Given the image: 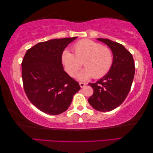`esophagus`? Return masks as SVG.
Returning a JSON list of instances; mask_svg holds the SVG:
<instances>
[{
    "instance_id": "34e87169",
    "label": "esophagus",
    "mask_w": 153,
    "mask_h": 153,
    "mask_svg": "<svg viewBox=\"0 0 153 153\" xmlns=\"http://www.w3.org/2000/svg\"><path fill=\"white\" fill-rule=\"evenodd\" d=\"M79 85H80V86H81V88H82V87H84L85 86V85H86V83H85V82H79Z\"/></svg>"
}]
</instances>
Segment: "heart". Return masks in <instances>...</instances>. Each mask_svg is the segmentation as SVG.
Wrapping results in <instances>:
<instances>
[{
	"mask_svg": "<svg viewBox=\"0 0 153 153\" xmlns=\"http://www.w3.org/2000/svg\"><path fill=\"white\" fill-rule=\"evenodd\" d=\"M74 54L64 51L62 62L66 71L71 76H76L82 64L85 68L79 74V78L85 80L93 77L99 79L106 75L113 63V55L109 47L89 39H83L72 47Z\"/></svg>",
	"mask_w": 153,
	"mask_h": 153,
	"instance_id": "obj_1",
	"label": "heart"
}]
</instances>
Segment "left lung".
<instances>
[{
	"label": "left lung",
	"instance_id": "left-lung-1",
	"mask_svg": "<svg viewBox=\"0 0 153 153\" xmlns=\"http://www.w3.org/2000/svg\"><path fill=\"white\" fill-rule=\"evenodd\" d=\"M111 49L113 63L106 75L95 83H89L94 94L88 100L94 109L111 111L120 106L131 89L135 74L131 53L123 45L107 39H97Z\"/></svg>",
	"mask_w": 153,
	"mask_h": 153
}]
</instances>
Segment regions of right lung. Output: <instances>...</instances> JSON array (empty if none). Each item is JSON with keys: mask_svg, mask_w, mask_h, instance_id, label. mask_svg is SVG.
Segmentation results:
<instances>
[{"mask_svg": "<svg viewBox=\"0 0 153 153\" xmlns=\"http://www.w3.org/2000/svg\"><path fill=\"white\" fill-rule=\"evenodd\" d=\"M76 37L56 39L37 43L27 49L22 62L24 91L31 103L46 114L66 111L79 82L64 71L62 54Z\"/></svg>", "mask_w": 153, "mask_h": 153, "instance_id": "add662e5", "label": "right lung"}]
</instances>
